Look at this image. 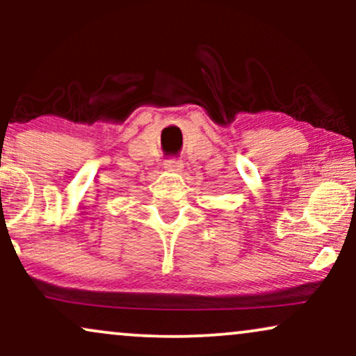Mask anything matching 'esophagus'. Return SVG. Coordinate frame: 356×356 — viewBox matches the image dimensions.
Listing matches in <instances>:
<instances>
[{"instance_id": "1", "label": "esophagus", "mask_w": 356, "mask_h": 356, "mask_svg": "<svg viewBox=\"0 0 356 356\" xmlns=\"http://www.w3.org/2000/svg\"><path fill=\"white\" fill-rule=\"evenodd\" d=\"M164 167H165L167 172H174V174H177V172H182V167H184V164H182L181 161H179V159H169V161H165Z\"/></svg>"}]
</instances>
